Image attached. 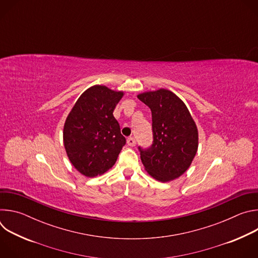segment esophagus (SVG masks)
Instances as JSON below:
<instances>
[{
  "instance_id": "obj_1",
  "label": "esophagus",
  "mask_w": 258,
  "mask_h": 258,
  "mask_svg": "<svg viewBox=\"0 0 258 258\" xmlns=\"http://www.w3.org/2000/svg\"><path fill=\"white\" fill-rule=\"evenodd\" d=\"M126 142H127V145H128V146H131V147H134V146H136V140H135L133 137H130V138H127Z\"/></svg>"
}]
</instances>
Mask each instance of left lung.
Here are the masks:
<instances>
[{"instance_id": "obj_1", "label": "left lung", "mask_w": 258, "mask_h": 258, "mask_svg": "<svg viewBox=\"0 0 258 258\" xmlns=\"http://www.w3.org/2000/svg\"><path fill=\"white\" fill-rule=\"evenodd\" d=\"M138 98L152 112L153 143L139 147L141 160L150 175L159 181L180 176L191 165L198 149V130L187 106L175 94L160 89Z\"/></svg>"}]
</instances>
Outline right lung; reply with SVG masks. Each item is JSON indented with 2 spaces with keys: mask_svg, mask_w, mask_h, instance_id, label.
Returning a JSON list of instances; mask_svg holds the SVG:
<instances>
[{
  "mask_svg": "<svg viewBox=\"0 0 258 258\" xmlns=\"http://www.w3.org/2000/svg\"><path fill=\"white\" fill-rule=\"evenodd\" d=\"M105 86H94L82 94L68 114L63 141L67 156L82 174L94 177L111 168L125 145L113 116L122 98Z\"/></svg>",
  "mask_w": 258,
  "mask_h": 258,
  "instance_id": "add662e5",
  "label": "right lung"
}]
</instances>
